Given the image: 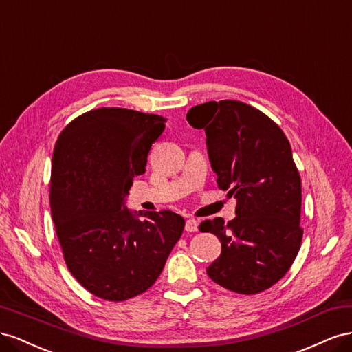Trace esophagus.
<instances>
[{"label": "esophagus", "instance_id": "esophagus-1", "mask_svg": "<svg viewBox=\"0 0 352 352\" xmlns=\"http://www.w3.org/2000/svg\"><path fill=\"white\" fill-rule=\"evenodd\" d=\"M197 226H199V223H197L195 218L187 219L186 221V232H190V233L197 232Z\"/></svg>", "mask_w": 352, "mask_h": 352}]
</instances>
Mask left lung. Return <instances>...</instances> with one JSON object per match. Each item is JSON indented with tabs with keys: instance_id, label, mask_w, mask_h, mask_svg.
<instances>
[{
	"instance_id": "8db88e82",
	"label": "left lung",
	"mask_w": 352,
	"mask_h": 352,
	"mask_svg": "<svg viewBox=\"0 0 352 352\" xmlns=\"http://www.w3.org/2000/svg\"><path fill=\"white\" fill-rule=\"evenodd\" d=\"M188 124L205 129L217 183L237 199V217L200 223L221 242V255L206 268L215 283L254 295L276 285L299 252L300 177L289 140L261 110L236 100L195 106Z\"/></svg>"
}]
</instances>
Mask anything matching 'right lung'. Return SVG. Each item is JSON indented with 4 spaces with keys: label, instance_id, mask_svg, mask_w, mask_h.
<instances>
[{
    "label": "right lung",
    "instance_id": "1",
    "mask_svg": "<svg viewBox=\"0 0 352 352\" xmlns=\"http://www.w3.org/2000/svg\"><path fill=\"white\" fill-rule=\"evenodd\" d=\"M165 122L159 115L100 107L74 119L57 138L50 182L57 239L70 273L102 299L146 292L183 234L182 215L135 216L125 206Z\"/></svg>",
    "mask_w": 352,
    "mask_h": 352
}]
</instances>
